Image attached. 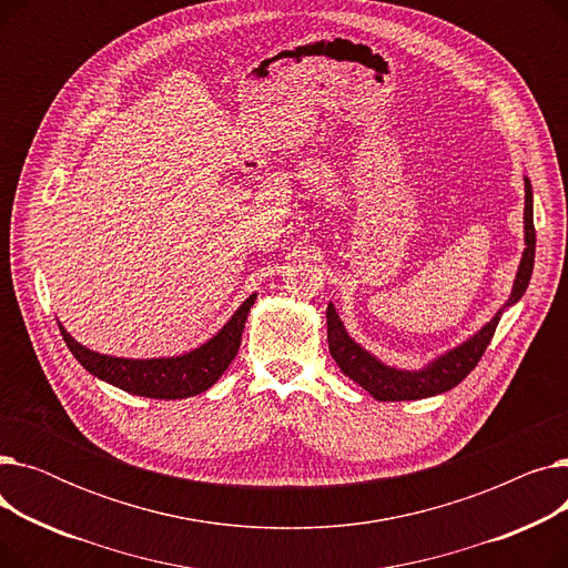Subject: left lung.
Returning a JSON list of instances; mask_svg holds the SVG:
<instances>
[{
  "label": "left lung",
  "instance_id": "8db88e82",
  "mask_svg": "<svg viewBox=\"0 0 568 568\" xmlns=\"http://www.w3.org/2000/svg\"><path fill=\"white\" fill-rule=\"evenodd\" d=\"M525 246L527 248L518 266L511 300L504 304V308L514 306L525 294L531 278V268H534L536 230L531 219L529 179H525ZM504 308L495 313V317L484 326L481 332H476L467 343L458 345L456 349L442 354L439 359H435L424 371H398L377 362L371 352H366L362 345H356L347 336L334 304H329V308H326V341H329V352L334 356V362L338 364V368L343 371V375L364 386L375 400H386V403L416 400V398H428V396H437L454 389V386H458L476 368V364H479L486 347L495 336Z\"/></svg>",
  "mask_w": 568,
  "mask_h": 568
}]
</instances>
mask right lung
<instances>
[{"label": "right lung", "mask_w": 568, "mask_h": 568, "mask_svg": "<svg viewBox=\"0 0 568 568\" xmlns=\"http://www.w3.org/2000/svg\"><path fill=\"white\" fill-rule=\"evenodd\" d=\"M255 300L257 294H251L212 341H206L189 354L170 356V359H119V356L87 349L73 341L62 324H59V332H62L64 343L82 368L94 377L114 384L133 396L176 400L206 392L227 371L239 352V345H242L244 324Z\"/></svg>", "instance_id": "obj_1"}]
</instances>
